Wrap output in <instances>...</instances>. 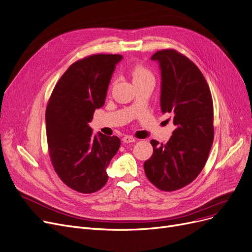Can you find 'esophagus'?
<instances>
[{
  "label": "esophagus",
  "mask_w": 252,
  "mask_h": 252,
  "mask_svg": "<svg viewBox=\"0 0 252 252\" xmlns=\"http://www.w3.org/2000/svg\"><path fill=\"white\" fill-rule=\"evenodd\" d=\"M122 141L125 142V143H129V142H134L136 141V138L130 136V135H125L123 138H122Z\"/></svg>",
  "instance_id": "34e87169"
}]
</instances>
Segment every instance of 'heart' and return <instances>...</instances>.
Here are the masks:
<instances>
[{
	"label": "heart",
	"instance_id": "1",
	"mask_svg": "<svg viewBox=\"0 0 252 252\" xmlns=\"http://www.w3.org/2000/svg\"><path fill=\"white\" fill-rule=\"evenodd\" d=\"M129 74L132 78V81L135 84L142 83L148 80H154V75L152 71L145 65L140 63H134L129 69Z\"/></svg>",
	"mask_w": 252,
	"mask_h": 252
}]
</instances>
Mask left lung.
<instances>
[{"label":"left lung","instance_id":"8db88e82","mask_svg":"<svg viewBox=\"0 0 252 252\" xmlns=\"http://www.w3.org/2000/svg\"><path fill=\"white\" fill-rule=\"evenodd\" d=\"M161 67V110L173 117L167 143L152 139L153 155L143 164L149 181L160 190L182 189L204 168L213 142V101L199 67L174 49L152 56Z\"/></svg>","mask_w":252,"mask_h":252}]
</instances>
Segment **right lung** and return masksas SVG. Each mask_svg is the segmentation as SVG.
Listing matches in <instances>:
<instances>
[{"instance_id": "right-lung-1", "label": "right lung", "mask_w": 252, "mask_h": 252, "mask_svg": "<svg viewBox=\"0 0 252 252\" xmlns=\"http://www.w3.org/2000/svg\"><path fill=\"white\" fill-rule=\"evenodd\" d=\"M120 54H92L71 64L58 80L46 107L48 152L62 182L82 194L99 190L121 141L92 134L88 123L104 104Z\"/></svg>"}]
</instances>
